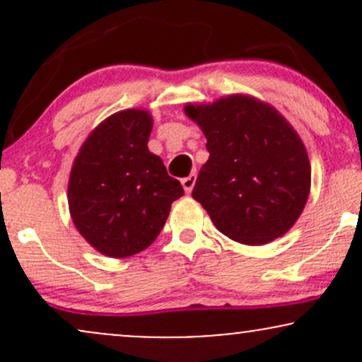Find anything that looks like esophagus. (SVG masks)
Listing matches in <instances>:
<instances>
[{"instance_id":"1","label":"esophagus","mask_w":362,"mask_h":362,"mask_svg":"<svg viewBox=\"0 0 362 362\" xmlns=\"http://www.w3.org/2000/svg\"><path fill=\"white\" fill-rule=\"evenodd\" d=\"M195 180H197V175H195V173H190L189 177L182 178V185H184V189H185L187 194L192 192V189H194V185H195Z\"/></svg>"}]
</instances>
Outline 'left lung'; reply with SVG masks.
<instances>
[{
	"label": "left lung",
	"mask_w": 362,
	"mask_h": 362,
	"mask_svg": "<svg viewBox=\"0 0 362 362\" xmlns=\"http://www.w3.org/2000/svg\"><path fill=\"white\" fill-rule=\"evenodd\" d=\"M204 132L209 160L192 197L228 238L262 245L296 223L310 194L306 148L276 109L245 95L187 105Z\"/></svg>",
	"instance_id": "left-lung-1"
}]
</instances>
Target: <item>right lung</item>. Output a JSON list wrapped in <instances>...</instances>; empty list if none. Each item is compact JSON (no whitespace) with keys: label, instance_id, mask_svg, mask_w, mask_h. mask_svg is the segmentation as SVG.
<instances>
[{"label":"right lung","instance_id":"add662e5","mask_svg":"<svg viewBox=\"0 0 362 362\" xmlns=\"http://www.w3.org/2000/svg\"><path fill=\"white\" fill-rule=\"evenodd\" d=\"M153 119L146 110L110 115L85 141L68 185L73 223L91 247L124 259L149 247L170 206L184 195L160 156L148 149Z\"/></svg>","mask_w":362,"mask_h":362}]
</instances>
